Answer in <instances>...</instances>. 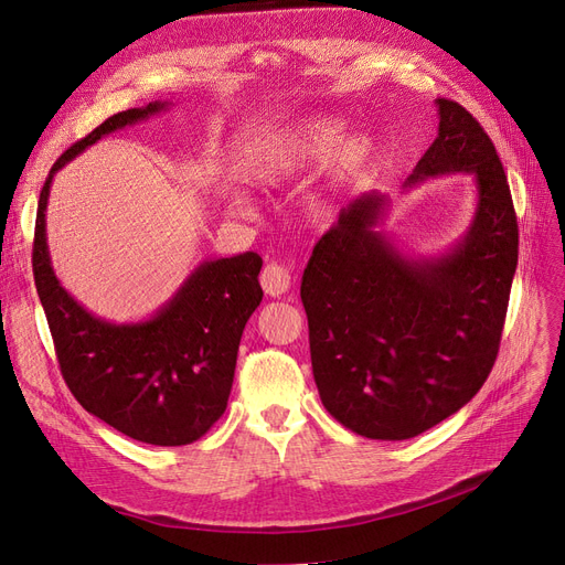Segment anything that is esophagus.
I'll return each mask as SVG.
<instances>
[{
  "instance_id": "obj_1",
  "label": "esophagus",
  "mask_w": 565,
  "mask_h": 565,
  "mask_svg": "<svg viewBox=\"0 0 565 565\" xmlns=\"http://www.w3.org/2000/svg\"><path fill=\"white\" fill-rule=\"evenodd\" d=\"M259 282H262V287H264V291H266L268 297H282L285 291L289 289V285H291V274H289L287 266L270 262V264L264 266L262 276H259Z\"/></svg>"
}]
</instances>
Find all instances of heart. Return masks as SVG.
I'll return each mask as SVG.
<instances>
[{
    "label": "heart",
    "mask_w": 565,
    "mask_h": 565,
    "mask_svg": "<svg viewBox=\"0 0 565 565\" xmlns=\"http://www.w3.org/2000/svg\"><path fill=\"white\" fill-rule=\"evenodd\" d=\"M343 126L337 116L316 114L274 132L245 157L241 166L243 178L259 186H280L332 152L322 182L306 196V217L310 222H327L334 215L341 191L366 166L372 153V142L364 135H350L339 143ZM228 207L238 215H252V205L241 191L228 193Z\"/></svg>",
    "instance_id": "obj_1"
}]
</instances>
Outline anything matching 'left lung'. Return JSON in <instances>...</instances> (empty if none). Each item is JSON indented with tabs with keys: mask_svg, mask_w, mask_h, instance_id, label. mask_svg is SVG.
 Wrapping results in <instances>:
<instances>
[{
	"mask_svg": "<svg viewBox=\"0 0 565 565\" xmlns=\"http://www.w3.org/2000/svg\"><path fill=\"white\" fill-rule=\"evenodd\" d=\"M439 130L404 186L472 174L477 210L439 257H404L381 224L387 199L362 193L313 247L301 301L324 408L369 439L416 437L468 404L498 358L519 259L514 203L475 116L439 97Z\"/></svg>",
	"mask_w": 565,
	"mask_h": 565,
	"instance_id": "obj_1",
	"label": "left lung"
}]
</instances>
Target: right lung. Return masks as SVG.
<instances>
[{
    "label": "right lung",
    "instance_id": "obj_1",
    "mask_svg": "<svg viewBox=\"0 0 565 565\" xmlns=\"http://www.w3.org/2000/svg\"><path fill=\"white\" fill-rule=\"evenodd\" d=\"M168 107L157 100L114 114L53 163L39 193L32 270L57 364L76 402L130 439L184 446L224 414L243 329L264 297L262 257L245 252L207 259L151 318L116 324L88 313L61 285L46 245L53 174L105 135Z\"/></svg>",
    "mask_w": 565,
    "mask_h": 565
}]
</instances>
